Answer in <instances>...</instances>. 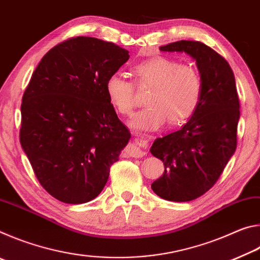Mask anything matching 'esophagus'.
<instances>
[{
	"label": "esophagus",
	"instance_id": "obj_1",
	"mask_svg": "<svg viewBox=\"0 0 260 260\" xmlns=\"http://www.w3.org/2000/svg\"><path fill=\"white\" fill-rule=\"evenodd\" d=\"M149 143H150V138H148V136H141V138L135 139L133 143H129L126 147V153L129 157L134 158L142 157L146 155V151L143 149L148 148Z\"/></svg>",
	"mask_w": 260,
	"mask_h": 260
}]
</instances>
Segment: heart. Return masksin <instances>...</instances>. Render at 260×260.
<instances>
[{
    "label": "heart",
    "mask_w": 260,
    "mask_h": 260,
    "mask_svg": "<svg viewBox=\"0 0 260 260\" xmlns=\"http://www.w3.org/2000/svg\"><path fill=\"white\" fill-rule=\"evenodd\" d=\"M134 83L150 87L146 108L135 113L129 125L136 131H155L170 120L180 125L195 114L203 96V80L191 65L164 56H155L132 68ZM134 83L120 74H112L105 82L109 102L118 113L128 116L133 111L136 94Z\"/></svg>",
    "instance_id": "heart-1"
}]
</instances>
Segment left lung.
<instances>
[{
  "instance_id": "1",
  "label": "left lung",
  "mask_w": 260,
  "mask_h": 260,
  "mask_svg": "<svg viewBox=\"0 0 260 260\" xmlns=\"http://www.w3.org/2000/svg\"><path fill=\"white\" fill-rule=\"evenodd\" d=\"M159 49L190 55L203 80V96L195 114L179 131L158 138L150 149L165 167L151 184L153 192L167 201L188 202L214 186L235 152L239 95L230 64L212 48L181 40Z\"/></svg>"
}]
</instances>
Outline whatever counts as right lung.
Wrapping results in <instances>:
<instances>
[{"label": "right lung", "instance_id": "right-lung-1", "mask_svg": "<svg viewBox=\"0 0 260 260\" xmlns=\"http://www.w3.org/2000/svg\"><path fill=\"white\" fill-rule=\"evenodd\" d=\"M129 58L124 48L74 37L42 57L21 101L19 140L35 177L63 203L100 195L131 133L105 93Z\"/></svg>", "mask_w": 260, "mask_h": 260}]
</instances>
